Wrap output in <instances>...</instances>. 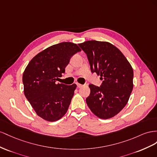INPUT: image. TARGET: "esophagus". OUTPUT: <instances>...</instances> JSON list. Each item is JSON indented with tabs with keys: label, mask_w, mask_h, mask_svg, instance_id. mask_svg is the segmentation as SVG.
Segmentation results:
<instances>
[{
	"label": "esophagus",
	"mask_w": 157,
	"mask_h": 157,
	"mask_svg": "<svg viewBox=\"0 0 157 157\" xmlns=\"http://www.w3.org/2000/svg\"><path fill=\"white\" fill-rule=\"evenodd\" d=\"M76 85H77V86H78V88H80V87H82L83 86L82 84H80V83H76Z\"/></svg>",
	"instance_id": "obj_1"
}]
</instances>
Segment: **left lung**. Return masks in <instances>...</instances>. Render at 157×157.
Here are the masks:
<instances>
[{
  "instance_id": "obj_1",
  "label": "left lung",
  "mask_w": 157,
  "mask_h": 157,
  "mask_svg": "<svg viewBox=\"0 0 157 157\" xmlns=\"http://www.w3.org/2000/svg\"><path fill=\"white\" fill-rule=\"evenodd\" d=\"M87 55L92 73L100 75V87L90 84L86 102L101 119L113 118L126 105L133 90V71L119 49L106 41H87L78 44Z\"/></svg>"
}]
</instances>
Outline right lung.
<instances>
[{
  "label": "right lung",
  "instance_id": "add662e5",
  "mask_svg": "<svg viewBox=\"0 0 157 157\" xmlns=\"http://www.w3.org/2000/svg\"><path fill=\"white\" fill-rule=\"evenodd\" d=\"M79 51L73 43L54 44L35 56L25 68L22 77L25 96L43 119L55 122L68 111L77 86L56 83V80L64 74L71 56Z\"/></svg>",
  "mask_w": 157,
  "mask_h": 157
}]
</instances>
